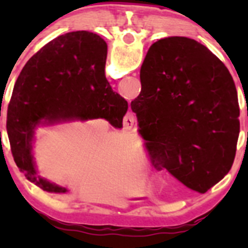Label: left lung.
<instances>
[{"label":"left lung","mask_w":248,"mask_h":248,"mask_svg":"<svg viewBox=\"0 0 248 248\" xmlns=\"http://www.w3.org/2000/svg\"><path fill=\"white\" fill-rule=\"evenodd\" d=\"M131 102L150 154L175 179L205 194L230 171L240 134L237 91L229 69L195 39L153 43Z\"/></svg>","instance_id":"left-lung-1"}]
</instances>
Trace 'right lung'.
<instances>
[{
  "mask_svg": "<svg viewBox=\"0 0 248 248\" xmlns=\"http://www.w3.org/2000/svg\"><path fill=\"white\" fill-rule=\"evenodd\" d=\"M107 43L98 34L76 31L59 36L26 63L7 108V134L15 163L45 191L67 190L37 177L32 156L39 124L104 118L123 126L128 102L105 78Z\"/></svg>",
  "mask_w": 248,
  "mask_h": 248,
  "instance_id": "add662e5",
  "label": "right lung"
}]
</instances>
